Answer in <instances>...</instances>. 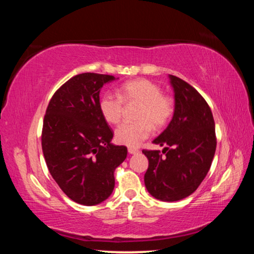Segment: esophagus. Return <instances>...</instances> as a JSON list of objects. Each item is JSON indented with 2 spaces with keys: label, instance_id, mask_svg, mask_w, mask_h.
<instances>
[{
  "label": "esophagus",
  "instance_id": "esophagus-1",
  "mask_svg": "<svg viewBox=\"0 0 254 254\" xmlns=\"http://www.w3.org/2000/svg\"><path fill=\"white\" fill-rule=\"evenodd\" d=\"M127 151H128V153H130V154H136V153H139V152H140L139 150H137V149H134V148H128Z\"/></svg>",
  "mask_w": 254,
  "mask_h": 254
}]
</instances>
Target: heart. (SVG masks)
<instances>
[{"label":"heart","mask_w":254,"mask_h":254,"mask_svg":"<svg viewBox=\"0 0 254 254\" xmlns=\"http://www.w3.org/2000/svg\"><path fill=\"white\" fill-rule=\"evenodd\" d=\"M123 102L139 104L136 123H123L115 130V141L130 148L139 147L151 133V128L159 130L166 126L174 112L173 101L162 95L161 88L152 81L139 78L124 83L119 88L118 95L104 93L98 102V109L107 123L117 124L121 121Z\"/></svg>","instance_id":"1"}]
</instances>
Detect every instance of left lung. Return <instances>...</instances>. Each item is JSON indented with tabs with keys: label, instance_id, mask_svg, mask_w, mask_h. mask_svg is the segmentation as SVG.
<instances>
[{
	"label": "left lung",
	"instance_id": "8db88e82",
	"mask_svg": "<svg viewBox=\"0 0 254 254\" xmlns=\"http://www.w3.org/2000/svg\"><path fill=\"white\" fill-rule=\"evenodd\" d=\"M175 94L170 123L154 144L163 148L143 150L149 160L144 185L150 195L162 201H177L194 192L212 165L216 136L212 111L203 96L186 81L169 75Z\"/></svg>",
	"mask_w": 254,
	"mask_h": 254
}]
</instances>
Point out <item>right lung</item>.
<instances>
[{"mask_svg":"<svg viewBox=\"0 0 254 254\" xmlns=\"http://www.w3.org/2000/svg\"><path fill=\"white\" fill-rule=\"evenodd\" d=\"M114 76L84 72L66 81L47 107L41 144L49 173L60 189L80 205H97L113 192L114 170L127 149L111 143L103 119L101 88Z\"/></svg>","mask_w":254,"mask_h":254,"instance_id":"1","label":"right lung"}]
</instances>
